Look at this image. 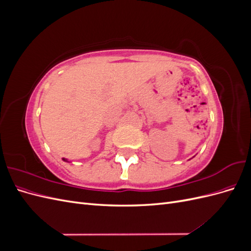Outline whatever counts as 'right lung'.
Listing matches in <instances>:
<instances>
[{
  "label": "right lung",
  "instance_id": "add662e5",
  "mask_svg": "<svg viewBox=\"0 0 251 251\" xmlns=\"http://www.w3.org/2000/svg\"><path fill=\"white\" fill-rule=\"evenodd\" d=\"M64 160H65V159H64ZM65 161H66V160H65Z\"/></svg>",
  "mask_w": 251,
  "mask_h": 251
}]
</instances>
